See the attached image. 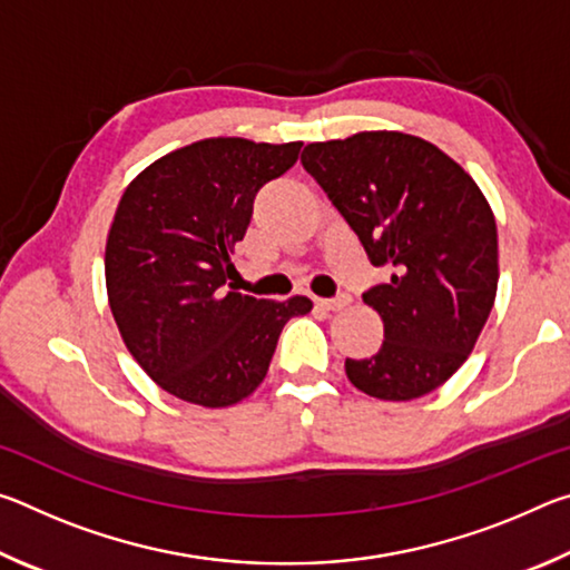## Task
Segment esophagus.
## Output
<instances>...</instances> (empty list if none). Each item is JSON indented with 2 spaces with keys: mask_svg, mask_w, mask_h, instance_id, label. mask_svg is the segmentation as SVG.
Listing matches in <instances>:
<instances>
[{
  "mask_svg": "<svg viewBox=\"0 0 570 570\" xmlns=\"http://www.w3.org/2000/svg\"><path fill=\"white\" fill-rule=\"evenodd\" d=\"M350 304V298L340 296V298H314V306L322 308V312H342V308Z\"/></svg>",
  "mask_w": 570,
  "mask_h": 570,
  "instance_id": "34e87169",
  "label": "esophagus"
}]
</instances>
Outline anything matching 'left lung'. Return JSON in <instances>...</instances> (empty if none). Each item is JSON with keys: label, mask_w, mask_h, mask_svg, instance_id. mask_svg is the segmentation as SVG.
I'll list each match as a JSON object with an SVG mask.
<instances>
[{"label": "left lung", "mask_w": 570, "mask_h": 570, "mask_svg": "<svg viewBox=\"0 0 570 570\" xmlns=\"http://www.w3.org/2000/svg\"><path fill=\"white\" fill-rule=\"evenodd\" d=\"M302 163L370 262L392 272L362 296L382 316L384 342L366 360H346V377L387 402L438 390L468 360L495 304L488 198L448 153L397 130L308 142Z\"/></svg>", "instance_id": "obj_1"}]
</instances>
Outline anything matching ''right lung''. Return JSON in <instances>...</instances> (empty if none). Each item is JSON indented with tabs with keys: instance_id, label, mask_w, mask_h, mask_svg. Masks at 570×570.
<instances>
[{
	"instance_id": "1",
	"label": "right lung",
	"mask_w": 570,
	"mask_h": 570,
	"mask_svg": "<svg viewBox=\"0 0 570 570\" xmlns=\"http://www.w3.org/2000/svg\"><path fill=\"white\" fill-rule=\"evenodd\" d=\"M302 142L206 138L138 173L105 244L110 312L148 377L183 402L228 407L264 382L278 334L306 296L228 292L234 244L254 198L294 166Z\"/></svg>"
}]
</instances>
